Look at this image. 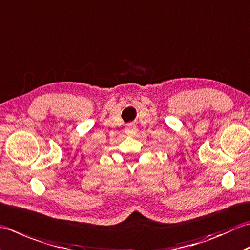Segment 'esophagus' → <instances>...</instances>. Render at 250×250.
I'll return each mask as SVG.
<instances>
[{
	"label": "esophagus",
	"instance_id": "1",
	"mask_svg": "<svg viewBox=\"0 0 250 250\" xmlns=\"http://www.w3.org/2000/svg\"><path fill=\"white\" fill-rule=\"evenodd\" d=\"M125 134L128 136H134L136 134L138 129H136V125L133 124V122H131V124H129L125 126Z\"/></svg>",
	"mask_w": 250,
	"mask_h": 250
}]
</instances>
